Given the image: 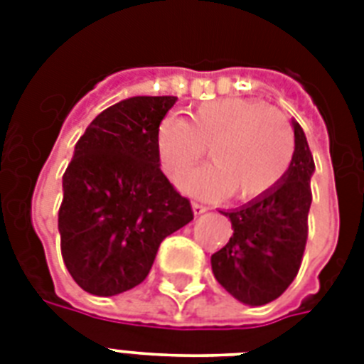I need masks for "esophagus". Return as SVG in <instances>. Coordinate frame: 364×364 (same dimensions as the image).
<instances>
[{
	"instance_id": "34e87169",
	"label": "esophagus",
	"mask_w": 364,
	"mask_h": 364,
	"mask_svg": "<svg viewBox=\"0 0 364 364\" xmlns=\"http://www.w3.org/2000/svg\"><path fill=\"white\" fill-rule=\"evenodd\" d=\"M210 210L208 205L204 204H200V202H193V211H194V215H202V213H205V211Z\"/></svg>"
}]
</instances>
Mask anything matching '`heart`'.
Listing matches in <instances>:
<instances>
[{
	"label": "heart",
	"instance_id": "1",
	"mask_svg": "<svg viewBox=\"0 0 364 364\" xmlns=\"http://www.w3.org/2000/svg\"><path fill=\"white\" fill-rule=\"evenodd\" d=\"M159 156L171 179L204 159L213 164L183 183L200 196L232 194L240 202L262 198L285 179L294 159L293 128L259 100L221 98L200 104L185 119H166L159 128Z\"/></svg>",
	"mask_w": 364,
	"mask_h": 364
}]
</instances>
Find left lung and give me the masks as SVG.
Here are the masks:
<instances>
[{"instance_id": "left-lung-1", "label": "left lung", "mask_w": 364, "mask_h": 364, "mask_svg": "<svg viewBox=\"0 0 364 364\" xmlns=\"http://www.w3.org/2000/svg\"><path fill=\"white\" fill-rule=\"evenodd\" d=\"M294 159L287 176L272 193L223 211L232 223L227 245L211 255L215 279L243 304L262 306L287 291L302 264L311 205L314 156L299 122Z\"/></svg>"}]
</instances>
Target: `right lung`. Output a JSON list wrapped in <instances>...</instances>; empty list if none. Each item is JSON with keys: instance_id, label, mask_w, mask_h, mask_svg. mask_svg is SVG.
Wrapping results in <instances>:
<instances>
[{"instance_id": "add662e5", "label": "right lung", "mask_w": 364, "mask_h": 364, "mask_svg": "<svg viewBox=\"0 0 364 364\" xmlns=\"http://www.w3.org/2000/svg\"><path fill=\"white\" fill-rule=\"evenodd\" d=\"M176 96H136L102 111L64 173L60 249L81 289L130 291L147 277L160 242L193 221L188 198L160 170L159 128Z\"/></svg>"}]
</instances>
